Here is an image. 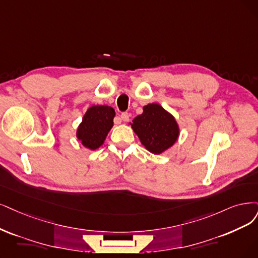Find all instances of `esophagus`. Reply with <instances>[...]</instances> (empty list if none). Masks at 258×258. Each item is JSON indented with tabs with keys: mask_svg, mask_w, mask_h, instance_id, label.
I'll list each match as a JSON object with an SVG mask.
<instances>
[{
	"mask_svg": "<svg viewBox=\"0 0 258 258\" xmlns=\"http://www.w3.org/2000/svg\"><path fill=\"white\" fill-rule=\"evenodd\" d=\"M121 120H123L124 122H127L130 120V114L127 112H122L121 116H120Z\"/></svg>",
	"mask_w": 258,
	"mask_h": 258,
	"instance_id": "obj_1",
	"label": "esophagus"
}]
</instances>
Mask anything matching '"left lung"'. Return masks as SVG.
<instances>
[{
  "label": "left lung",
  "mask_w": 258,
  "mask_h": 258,
  "mask_svg": "<svg viewBox=\"0 0 258 258\" xmlns=\"http://www.w3.org/2000/svg\"><path fill=\"white\" fill-rule=\"evenodd\" d=\"M130 125L141 145L155 155L170 149L179 136L176 119L158 103H150L144 106V112L134 118Z\"/></svg>",
  "instance_id": "obj_1"
}]
</instances>
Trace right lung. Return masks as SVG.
<instances>
[{
  "mask_svg": "<svg viewBox=\"0 0 258 258\" xmlns=\"http://www.w3.org/2000/svg\"><path fill=\"white\" fill-rule=\"evenodd\" d=\"M114 109L107 105H92L85 112L76 130V138L91 151L102 147L113 126Z\"/></svg>",
  "mask_w": 258,
  "mask_h": 258,
  "instance_id": "1",
  "label": "right lung"
}]
</instances>
